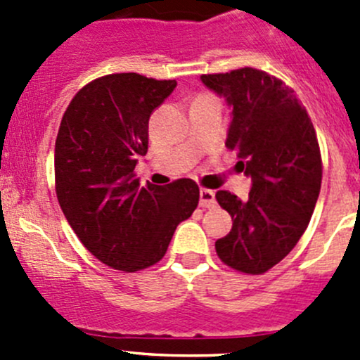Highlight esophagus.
Here are the masks:
<instances>
[{"label":"esophagus","instance_id":"obj_1","mask_svg":"<svg viewBox=\"0 0 360 360\" xmlns=\"http://www.w3.org/2000/svg\"><path fill=\"white\" fill-rule=\"evenodd\" d=\"M214 205H216V197H214V191L202 188L200 190V207H203V209H209V207H214Z\"/></svg>","mask_w":360,"mask_h":360}]
</instances>
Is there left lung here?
Wrapping results in <instances>:
<instances>
[{"mask_svg": "<svg viewBox=\"0 0 360 360\" xmlns=\"http://www.w3.org/2000/svg\"><path fill=\"white\" fill-rule=\"evenodd\" d=\"M200 79L230 106L226 148L252 181L248 200L216 193L233 221L216 252L235 270L264 274L291 252L314 214L322 181L315 129L294 90L264 71L242 68Z\"/></svg>", "mask_w": 360, "mask_h": 360, "instance_id": "obj_1", "label": "left lung"}]
</instances>
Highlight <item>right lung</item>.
<instances>
[{
  "mask_svg": "<svg viewBox=\"0 0 360 360\" xmlns=\"http://www.w3.org/2000/svg\"><path fill=\"white\" fill-rule=\"evenodd\" d=\"M177 86L137 72L97 78L68 106L56 141V190L82 244L108 266L137 271L165 256L177 224L193 214L195 181L169 186L134 177L148 153L150 116Z\"/></svg>",
  "mask_w": 360,
  "mask_h": 360,
  "instance_id": "right-lung-1",
  "label": "right lung"
}]
</instances>
